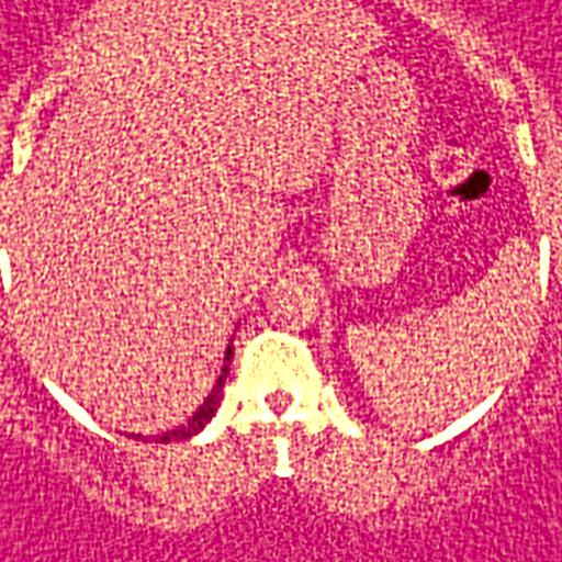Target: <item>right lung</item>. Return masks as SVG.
Listing matches in <instances>:
<instances>
[{
    "label": "right lung",
    "mask_w": 562,
    "mask_h": 562,
    "mask_svg": "<svg viewBox=\"0 0 562 562\" xmlns=\"http://www.w3.org/2000/svg\"><path fill=\"white\" fill-rule=\"evenodd\" d=\"M229 358H233V349L226 352V364H223V374H220V380H216V386H213V393H210L207 400H204V405L188 418V425H182L179 430H172V434H162L159 437V443H169V440H188V437H194L198 430H204V425H207L210 418H213V412L220 408V393H223V383H226V374H229Z\"/></svg>",
    "instance_id": "1"
}]
</instances>
